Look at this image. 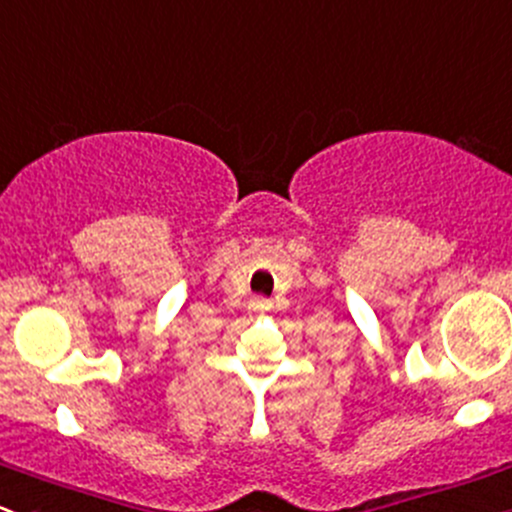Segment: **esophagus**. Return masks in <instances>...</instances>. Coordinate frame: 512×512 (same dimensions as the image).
<instances>
[{
  "label": "esophagus",
  "instance_id": "1",
  "mask_svg": "<svg viewBox=\"0 0 512 512\" xmlns=\"http://www.w3.org/2000/svg\"><path fill=\"white\" fill-rule=\"evenodd\" d=\"M251 310H258V313H263V310H271V300L263 298V295H256V298H251Z\"/></svg>",
  "mask_w": 512,
  "mask_h": 512
}]
</instances>
